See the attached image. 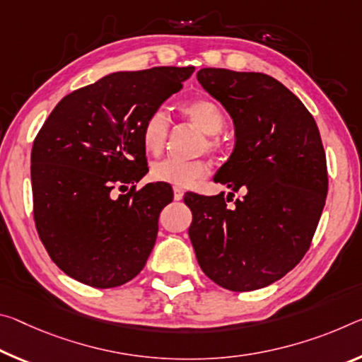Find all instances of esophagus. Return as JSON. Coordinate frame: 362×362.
I'll return each instance as SVG.
<instances>
[{
    "label": "esophagus",
    "mask_w": 362,
    "mask_h": 362,
    "mask_svg": "<svg viewBox=\"0 0 362 362\" xmlns=\"http://www.w3.org/2000/svg\"><path fill=\"white\" fill-rule=\"evenodd\" d=\"M183 194H185V192H183L180 187H174V198L177 199V202H180V199L183 198Z\"/></svg>",
    "instance_id": "obj_1"
}]
</instances>
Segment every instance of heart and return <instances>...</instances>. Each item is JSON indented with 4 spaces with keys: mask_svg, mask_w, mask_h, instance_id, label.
<instances>
[{
    "mask_svg": "<svg viewBox=\"0 0 362 362\" xmlns=\"http://www.w3.org/2000/svg\"><path fill=\"white\" fill-rule=\"evenodd\" d=\"M180 112L194 127L209 135L206 148L209 151L217 150L219 141L214 135L221 134L226 124L221 107L208 98H194L180 106ZM169 134V120L163 109H156L145 119L141 125V143L151 154H159L164 150ZM209 168L204 160H179L174 158L160 159L153 164L151 177L158 182H165L175 187H192L194 182L208 175Z\"/></svg>",
    "mask_w": 362,
    "mask_h": 362,
    "instance_id": "heart-1",
    "label": "heart"
}]
</instances>
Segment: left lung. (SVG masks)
I'll return each instance as SVG.
<instances>
[{
    "mask_svg": "<svg viewBox=\"0 0 362 362\" xmlns=\"http://www.w3.org/2000/svg\"><path fill=\"white\" fill-rule=\"evenodd\" d=\"M197 78L233 120V151L214 182L245 197L228 209L222 194H187L188 235L212 282L230 291L264 288L303 259L322 214L329 182L317 124L266 74L206 67Z\"/></svg>",
    "mask_w": 362,
    "mask_h": 362,
    "instance_id": "8db88e82",
    "label": "left lung"
}]
</instances>
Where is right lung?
Returning a JSON list of instances; mask_svg holds the SVG:
<instances>
[{
  "mask_svg": "<svg viewBox=\"0 0 362 362\" xmlns=\"http://www.w3.org/2000/svg\"><path fill=\"white\" fill-rule=\"evenodd\" d=\"M194 67L120 71L64 96L32 148L33 214L40 240L69 277L114 288L139 275L158 237L172 188L148 183L141 125Z\"/></svg>",
  "mask_w": 362,
  "mask_h": 362,
  "instance_id": "add662e5",
  "label": "right lung"
}]
</instances>
